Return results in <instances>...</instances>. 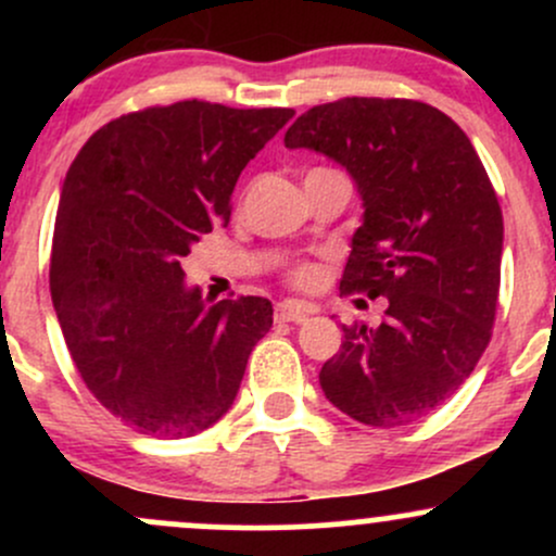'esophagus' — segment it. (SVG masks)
Wrapping results in <instances>:
<instances>
[{
    "label": "esophagus",
    "mask_w": 556,
    "mask_h": 556,
    "mask_svg": "<svg viewBox=\"0 0 556 556\" xmlns=\"http://www.w3.org/2000/svg\"><path fill=\"white\" fill-rule=\"evenodd\" d=\"M311 314H314V311L305 308L303 303H295V300H285V303L277 305V314H274V318H277V321L300 324V321H305V318H308Z\"/></svg>",
    "instance_id": "34e87169"
}]
</instances>
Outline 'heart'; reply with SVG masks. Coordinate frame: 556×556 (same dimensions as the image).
Listing matches in <instances>:
<instances>
[{
	"label": "heart",
	"instance_id": "heart-1",
	"mask_svg": "<svg viewBox=\"0 0 556 556\" xmlns=\"http://www.w3.org/2000/svg\"><path fill=\"white\" fill-rule=\"evenodd\" d=\"M292 279H295L298 285H314L316 279H318V269L316 266H298L295 271H292Z\"/></svg>",
	"mask_w": 556,
	"mask_h": 556
}]
</instances>
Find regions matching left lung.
Here are the masks:
<instances>
[{
  "instance_id": "1",
  "label": "left lung",
  "mask_w": 556,
  "mask_h": 556,
  "mask_svg": "<svg viewBox=\"0 0 556 556\" xmlns=\"http://www.w3.org/2000/svg\"><path fill=\"white\" fill-rule=\"evenodd\" d=\"M285 146L353 177L363 222L340 287L389 303L381 327H342L324 394L376 429L429 416L473 374L500 298L502 208L473 143L424 101L353 96L300 114Z\"/></svg>"
}]
</instances>
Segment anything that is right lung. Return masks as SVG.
<instances>
[{
	"label": "right lung",
	"instance_id": "right-lung-1",
	"mask_svg": "<svg viewBox=\"0 0 556 556\" xmlns=\"http://www.w3.org/2000/svg\"><path fill=\"white\" fill-rule=\"evenodd\" d=\"M292 110L208 101L132 112L96 130L62 182L52 303L93 397L156 439L206 431L232 407L266 298L208 303L180 258L229 203L245 164Z\"/></svg>",
	"mask_w": 556,
	"mask_h": 556
}]
</instances>
